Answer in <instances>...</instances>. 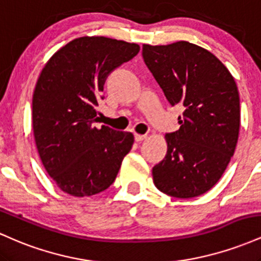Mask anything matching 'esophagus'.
Here are the masks:
<instances>
[{"label": "esophagus", "mask_w": 261, "mask_h": 261, "mask_svg": "<svg viewBox=\"0 0 261 261\" xmlns=\"http://www.w3.org/2000/svg\"><path fill=\"white\" fill-rule=\"evenodd\" d=\"M145 139H147V135H140V134H135V140L137 141V142H141V141H143Z\"/></svg>", "instance_id": "esophagus-1"}]
</instances>
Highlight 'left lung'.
Returning a JSON list of instances; mask_svg holds the SVG:
<instances>
[{
    "mask_svg": "<svg viewBox=\"0 0 261 261\" xmlns=\"http://www.w3.org/2000/svg\"><path fill=\"white\" fill-rule=\"evenodd\" d=\"M142 56L169 103L184 109L179 130L166 135V157L152 169L155 188L179 199L202 195L234 153L241 125L236 81L214 54L189 41L143 44Z\"/></svg>",
    "mask_w": 261,
    "mask_h": 261,
    "instance_id": "obj_1",
    "label": "left lung"
}]
</instances>
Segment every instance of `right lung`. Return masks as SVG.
Instances as JSON below:
<instances>
[{"instance_id": "obj_1", "label": "right lung", "mask_w": 261, "mask_h": 261, "mask_svg": "<svg viewBox=\"0 0 261 261\" xmlns=\"http://www.w3.org/2000/svg\"><path fill=\"white\" fill-rule=\"evenodd\" d=\"M139 51L135 43L81 37L41 70L33 93V133L45 170L64 193L92 196L115 180L134 135L95 127V108L108 74Z\"/></svg>"}]
</instances>
